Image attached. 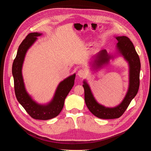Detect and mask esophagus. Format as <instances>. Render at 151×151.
Here are the masks:
<instances>
[{"instance_id":"esophagus-1","label":"esophagus","mask_w":151,"mask_h":151,"mask_svg":"<svg viewBox=\"0 0 151 151\" xmlns=\"http://www.w3.org/2000/svg\"><path fill=\"white\" fill-rule=\"evenodd\" d=\"M87 73L85 70L83 69H80L78 72V75L80 77V78H85V76H87Z\"/></svg>"}]
</instances>
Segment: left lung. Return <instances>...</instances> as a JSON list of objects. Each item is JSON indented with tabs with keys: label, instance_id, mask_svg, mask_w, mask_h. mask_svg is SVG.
Masks as SVG:
<instances>
[{
	"label": "left lung",
	"instance_id": "8db88e82",
	"mask_svg": "<svg viewBox=\"0 0 151 151\" xmlns=\"http://www.w3.org/2000/svg\"><path fill=\"white\" fill-rule=\"evenodd\" d=\"M118 42L117 49L124 58L128 61L130 66V83L127 94L122 101L114 107H106L100 104L95 100L89 85L83 81V87L85 93V101L89 111L96 116L101 119H115L122 115L130 102L136 96L140 85V61L139 57L132 41L127 36H117ZM111 57L106 50L100 51L96 55L94 61L96 66L100 68L103 64L107 63Z\"/></svg>",
	"mask_w": 151,
	"mask_h": 151
}]
</instances>
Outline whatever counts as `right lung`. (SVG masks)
I'll return each instance as SVG.
<instances>
[{
  "label": "right lung",
  "mask_w": 151,
  "mask_h": 151,
  "mask_svg": "<svg viewBox=\"0 0 151 151\" xmlns=\"http://www.w3.org/2000/svg\"><path fill=\"white\" fill-rule=\"evenodd\" d=\"M41 35L37 32L30 33L21 43L13 62L12 72L15 96L18 102L32 118L48 120L55 118L62 111L64 100L74 85L76 75L69 76L59 83L53 99L48 104L41 105L32 100L26 90L21 70L27 51L36 41L37 37Z\"/></svg>",
  "instance_id": "add662e5"
}]
</instances>
